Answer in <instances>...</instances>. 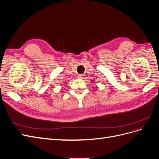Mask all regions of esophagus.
<instances>
[{"mask_svg":"<svg viewBox=\"0 0 159 159\" xmlns=\"http://www.w3.org/2000/svg\"><path fill=\"white\" fill-rule=\"evenodd\" d=\"M78 77V78H80V79H83L84 75H79Z\"/></svg>","mask_w":159,"mask_h":159,"instance_id":"34e87169","label":"esophagus"}]
</instances>
